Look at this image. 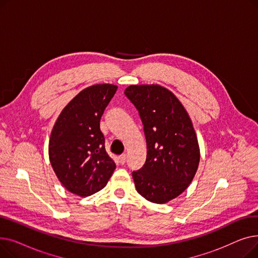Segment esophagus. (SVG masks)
I'll return each mask as SVG.
<instances>
[{"mask_svg": "<svg viewBox=\"0 0 258 258\" xmlns=\"http://www.w3.org/2000/svg\"><path fill=\"white\" fill-rule=\"evenodd\" d=\"M118 160H119V163L123 165V164L125 163V161H126V155H121V156H119Z\"/></svg>", "mask_w": 258, "mask_h": 258, "instance_id": "34e87169", "label": "esophagus"}]
</instances>
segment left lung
I'll return each mask as SVG.
<instances>
[{
    "label": "left lung",
    "mask_w": 258,
    "mask_h": 258,
    "mask_svg": "<svg viewBox=\"0 0 258 258\" xmlns=\"http://www.w3.org/2000/svg\"><path fill=\"white\" fill-rule=\"evenodd\" d=\"M139 112L147 156L133 171L138 194L156 204L179 197L191 183L200 163L192 122L175 95L159 85H132L124 91Z\"/></svg>",
    "instance_id": "1"
}]
</instances>
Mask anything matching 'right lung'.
<instances>
[{
  "mask_svg": "<svg viewBox=\"0 0 258 258\" xmlns=\"http://www.w3.org/2000/svg\"><path fill=\"white\" fill-rule=\"evenodd\" d=\"M117 88L100 84L84 89L63 107L52 128L50 163L62 186L78 197L101 190L116 168L105 152L100 119Z\"/></svg>",
  "mask_w": 258,
  "mask_h": 258,
  "instance_id": "add662e5",
  "label": "right lung"
}]
</instances>
